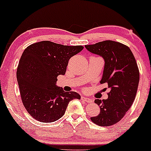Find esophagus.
Masks as SVG:
<instances>
[{"mask_svg": "<svg viewBox=\"0 0 151 151\" xmlns=\"http://www.w3.org/2000/svg\"><path fill=\"white\" fill-rule=\"evenodd\" d=\"M81 100L82 101H84L86 103H92L93 102V100L89 98H86V97H84V96H81Z\"/></svg>", "mask_w": 151, "mask_h": 151, "instance_id": "esophagus-1", "label": "esophagus"}]
</instances>
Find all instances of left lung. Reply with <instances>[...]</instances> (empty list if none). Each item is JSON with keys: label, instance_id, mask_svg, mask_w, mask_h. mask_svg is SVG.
<instances>
[{"label": "left lung", "instance_id": "1", "mask_svg": "<svg viewBox=\"0 0 151 151\" xmlns=\"http://www.w3.org/2000/svg\"><path fill=\"white\" fill-rule=\"evenodd\" d=\"M85 47L104 60L100 83H106L110 89L107 99L94 101L100 112L91 120L100 126H112L126 115L136 97L140 78L136 59L129 47L115 41L105 40Z\"/></svg>", "mask_w": 151, "mask_h": 151}]
</instances>
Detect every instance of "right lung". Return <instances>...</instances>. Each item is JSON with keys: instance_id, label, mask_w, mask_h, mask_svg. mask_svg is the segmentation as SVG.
Wrapping results in <instances>:
<instances>
[{"instance_id": "obj_1", "label": "right lung", "mask_w": 151, "mask_h": 151, "mask_svg": "<svg viewBox=\"0 0 151 151\" xmlns=\"http://www.w3.org/2000/svg\"><path fill=\"white\" fill-rule=\"evenodd\" d=\"M84 49L42 41L24 50L18 69L20 96L27 111L43 123L58 120L65 113L69 102L80 99L79 93L65 91L56 85L59 75H65L70 59Z\"/></svg>"}]
</instances>
